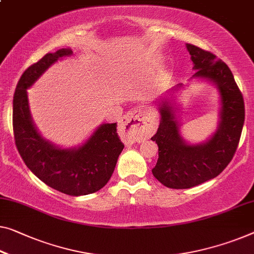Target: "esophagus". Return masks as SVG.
<instances>
[{
	"instance_id": "obj_1",
	"label": "esophagus",
	"mask_w": 254,
	"mask_h": 254,
	"mask_svg": "<svg viewBox=\"0 0 254 254\" xmlns=\"http://www.w3.org/2000/svg\"><path fill=\"white\" fill-rule=\"evenodd\" d=\"M120 126L127 137L132 141L146 138L153 130V126L140 108H134L127 113L121 119Z\"/></svg>"
}]
</instances>
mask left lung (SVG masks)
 Listing matches in <instances>:
<instances>
[{"label": "left lung", "instance_id": "8db88e82", "mask_svg": "<svg viewBox=\"0 0 254 254\" xmlns=\"http://www.w3.org/2000/svg\"><path fill=\"white\" fill-rule=\"evenodd\" d=\"M186 47L196 69L192 77L217 85L221 98L220 122L206 142L188 145L180 135L173 107L162 101L160 127L151 137L158 146V160L151 172L161 184L173 189L195 187L220 175L235 155L245 119L243 96L229 67L210 51L192 44Z\"/></svg>", "mask_w": 254, "mask_h": 254}]
</instances>
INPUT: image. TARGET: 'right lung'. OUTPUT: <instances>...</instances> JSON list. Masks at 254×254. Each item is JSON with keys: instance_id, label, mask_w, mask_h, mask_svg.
<instances>
[{"instance_id": "1", "label": "right lung", "mask_w": 254, "mask_h": 254, "mask_svg": "<svg viewBox=\"0 0 254 254\" xmlns=\"http://www.w3.org/2000/svg\"><path fill=\"white\" fill-rule=\"evenodd\" d=\"M71 54L70 49H59L22 73L13 94L12 126L16 147L30 171L56 190L81 196L98 191L111 179L124 148L117 124H101L78 148H58L41 137L34 127L26 91L52 64Z\"/></svg>"}]
</instances>
